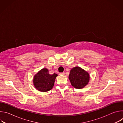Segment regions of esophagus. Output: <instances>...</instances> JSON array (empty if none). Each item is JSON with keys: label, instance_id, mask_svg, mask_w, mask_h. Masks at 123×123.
I'll return each instance as SVG.
<instances>
[{"label": "esophagus", "instance_id": "obj_1", "mask_svg": "<svg viewBox=\"0 0 123 123\" xmlns=\"http://www.w3.org/2000/svg\"><path fill=\"white\" fill-rule=\"evenodd\" d=\"M65 74V73H59V75H64Z\"/></svg>", "mask_w": 123, "mask_h": 123}]
</instances>
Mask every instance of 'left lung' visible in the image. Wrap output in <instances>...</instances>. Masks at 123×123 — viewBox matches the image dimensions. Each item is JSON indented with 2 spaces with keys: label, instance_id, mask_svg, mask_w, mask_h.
<instances>
[{
  "label": "left lung",
  "instance_id": "left-lung-1",
  "mask_svg": "<svg viewBox=\"0 0 123 123\" xmlns=\"http://www.w3.org/2000/svg\"><path fill=\"white\" fill-rule=\"evenodd\" d=\"M90 78L89 74L79 67L72 68L68 76L72 85L78 89H81L88 84Z\"/></svg>",
  "mask_w": 123,
  "mask_h": 123
}]
</instances>
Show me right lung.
Here are the masks:
<instances>
[{"label": "right lung", "mask_w": 123, "mask_h": 123, "mask_svg": "<svg viewBox=\"0 0 123 123\" xmlns=\"http://www.w3.org/2000/svg\"><path fill=\"white\" fill-rule=\"evenodd\" d=\"M57 74H50L47 68H43L35 74L33 78V85L37 90L41 92H46L53 87Z\"/></svg>", "instance_id": "right-lung-1"}]
</instances>
